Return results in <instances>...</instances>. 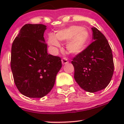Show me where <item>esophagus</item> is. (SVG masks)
<instances>
[{"instance_id": "34e87169", "label": "esophagus", "mask_w": 124, "mask_h": 124, "mask_svg": "<svg viewBox=\"0 0 124 124\" xmlns=\"http://www.w3.org/2000/svg\"><path fill=\"white\" fill-rule=\"evenodd\" d=\"M68 59H67V58H65V57H63V58L62 59V63L63 65H65V64H67V63H68Z\"/></svg>"}]
</instances>
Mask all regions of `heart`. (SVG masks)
<instances>
[{
  "label": "heart",
  "instance_id": "obj_1",
  "mask_svg": "<svg viewBox=\"0 0 124 124\" xmlns=\"http://www.w3.org/2000/svg\"><path fill=\"white\" fill-rule=\"evenodd\" d=\"M91 35L87 29L80 26H71L58 31L56 35L50 34L47 42L54 48L60 47L59 41H67L66 48L70 54H80L86 49L89 42Z\"/></svg>",
  "mask_w": 124,
  "mask_h": 124
}]
</instances>
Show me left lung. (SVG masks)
<instances>
[{"label":"left lung","mask_w":124,"mask_h":124,"mask_svg":"<svg viewBox=\"0 0 124 124\" xmlns=\"http://www.w3.org/2000/svg\"><path fill=\"white\" fill-rule=\"evenodd\" d=\"M94 40L71 62L74 78L87 92H96L106 88L114 71L112 49L107 39L96 27H92Z\"/></svg>","instance_id":"8db88e82"}]
</instances>
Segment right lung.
Segmentation results:
<instances>
[{
    "label": "right lung",
    "mask_w": 124,
    "mask_h": 124,
    "mask_svg": "<svg viewBox=\"0 0 124 124\" xmlns=\"http://www.w3.org/2000/svg\"><path fill=\"white\" fill-rule=\"evenodd\" d=\"M47 26L26 24L11 48V68L14 80L22 94L42 98L53 88L62 67L61 59L47 53L44 33Z\"/></svg>",
    "instance_id": "right-lung-1"
}]
</instances>
